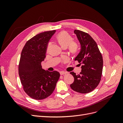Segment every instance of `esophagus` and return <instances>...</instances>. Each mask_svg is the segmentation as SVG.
Segmentation results:
<instances>
[{"label":"esophagus","mask_w":123,"mask_h":123,"mask_svg":"<svg viewBox=\"0 0 123 123\" xmlns=\"http://www.w3.org/2000/svg\"><path fill=\"white\" fill-rule=\"evenodd\" d=\"M67 74V72H64V71H61V72H60V74H61V75H64V74Z\"/></svg>","instance_id":"1"}]
</instances>
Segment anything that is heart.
<instances>
[{
    "label": "heart",
    "instance_id": "heart-1",
    "mask_svg": "<svg viewBox=\"0 0 123 123\" xmlns=\"http://www.w3.org/2000/svg\"><path fill=\"white\" fill-rule=\"evenodd\" d=\"M56 40L62 49L68 47L69 53L72 55H76L79 51V44L73 42L72 37L66 31H62L56 35Z\"/></svg>",
    "mask_w": 123,
    "mask_h": 123
}]
</instances>
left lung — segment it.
Returning a JSON list of instances; mask_svg holds the SVG:
<instances>
[{
	"label": "left lung",
	"instance_id": "8db88e82",
	"mask_svg": "<svg viewBox=\"0 0 123 123\" xmlns=\"http://www.w3.org/2000/svg\"><path fill=\"white\" fill-rule=\"evenodd\" d=\"M74 32L81 47L80 52L74 60L81 65V71L78 75L70 72L74 79L70 87L80 93H87L95 89L101 80L103 57L97 43L90 35L79 30H75Z\"/></svg>",
	"mask_w": 123,
	"mask_h": 123
}]
</instances>
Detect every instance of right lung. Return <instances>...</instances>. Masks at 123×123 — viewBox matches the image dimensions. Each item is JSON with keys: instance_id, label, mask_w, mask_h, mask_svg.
Instances as JSON below:
<instances>
[{"instance_id": "obj_1", "label": "right lung", "mask_w": 123, "mask_h": 123, "mask_svg": "<svg viewBox=\"0 0 123 123\" xmlns=\"http://www.w3.org/2000/svg\"><path fill=\"white\" fill-rule=\"evenodd\" d=\"M55 30L40 33L27 41L21 51L18 73L25 92L36 100L48 98L53 92L60 74L42 68L47 46Z\"/></svg>"}]
</instances>
